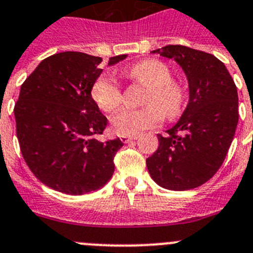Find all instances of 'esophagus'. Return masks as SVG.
I'll return each instance as SVG.
<instances>
[{
    "instance_id": "obj_1",
    "label": "esophagus",
    "mask_w": 253,
    "mask_h": 253,
    "mask_svg": "<svg viewBox=\"0 0 253 253\" xmlns=\"http://www.w3.org/2000/svg\"><path fill=\"white\" fill-rule=\"evenodd\" d=\"M132 140H137V136H121V141L125 143H128Z\"/></svg>"
}]
</instances>
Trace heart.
<instances>
[{"label":"heart","instance_id":"1","mask_svg":"<svg viewBox=\"0 0 253 253\" xmlns=\"http://www.w3.org/2000/svg\"><path fill=\"white\" fill-rule=\"evenodd\" d=\"M127 76L147 87L142 110H124L112 118V127L121 136H136L145 129L154 128L166 117H175L181 111L184 92L171 82V72L164 63L154 59L143 60L131 67ZM92 98L103 112L112 113L121 106L122 93L115 79L101 76L92 87Z\"/></svg>","mask_w":253,"mask_h":253}]
</instances>
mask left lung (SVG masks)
Returning <instances> with one entry per match:
<instances>
[{"mask_svg":"<svg viewBox=\"0 0 253 253\" xmlns=\"http://www.w3.org/2000/svg\"><path fill=\"white\" fill-rule=\"evenodd\" d=\"M151 53L176 61L183 69L189 102L166 135H158L159 147L146 160L147 170L161 188H198L218 171L233 141L237 88L226 65L211 54L183 45H166Z\"/></svg>","mask_w":253,"mask_h":253,"instance_id":"1","label":"left lung"}]
</instances>
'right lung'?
Segmentation results:
<instances>
[{
    "mask_svg": "<svg viewBox=\"0 0 253 253\" xmlns=\"http://www.w3.org/2000/svg\"><path fill=\"white\" fill-rule=\"evenodd\" d=\"M126 58L113 56L108 65ZM101 63L99 56L78 51L54 54L21 85L13 110L20 149L34 175L56 192L82 195L101 189L124 146L120 138L97 140L107 126L92 98Z\"/></svg>",
    "mask_w": 253,
    "mask_h": 253,
    "instance_id": "add662e5",
    "label": "right lung"
}]
</instances>
